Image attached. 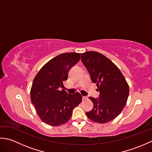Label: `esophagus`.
Listing matches in <instances>:
<instances>
[{
	"label": "esophagus",
	"instance_id": "34e87169",
	"mask_svg": "<svg viewBox=\"0 0 152 152\" xmlns=\"http://www.w3.org/2000/svg\"><path fill=\"white\" fill-rule=\"evenodd\" d=\"M82 99H83V100H86V99H88V96H82Z\"/></svg>",
	"mask_w": 152,
	"mask_h": 152
}]
</instances>
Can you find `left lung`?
<instances>
[{
    "label": "left lung",
    "instance_id": "8db88e82",
    "mask_svg": "<svg viewBox=\"0 0 152 152\" xmlns=\"http://www.w3.org/2000/svg\"><path fill=\"white\" fill-rule=\"evenodd\" d=\"M81 59L100 92L99 99L89 97L93 108L86 114L99 124L110 121L120 114L126 104L129 93L128 83L118 66L104 55L87 51L82 53Z\"/></svg>",
    "mask_w": 152,
    "mask_h": 152
}]
</instances>
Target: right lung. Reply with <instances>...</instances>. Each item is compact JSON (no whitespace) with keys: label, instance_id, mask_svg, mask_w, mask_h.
Listing matches in <instances>:
<instances>
[{"label":"right lung","instance_id":"1","mask_svg":"<svg viewBox=\"0 0 152 152\" xmlns=\"http://www.w3.org/2000/svg\"><path fill=\"white\" fill-rule=\"evenodd\" d=\"M80 59L78 53L60 54L44 64L35 76L31 89V102L45 124L51 126L65 124L73 109L82 102L79 93L68 94L61 89L70 69Z\"/></svg>","mask_w":152,"mask_h":152}]
</instances>
